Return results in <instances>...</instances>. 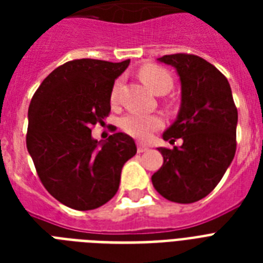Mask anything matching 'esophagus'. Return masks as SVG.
<instances>
[{"mask_svg":"<svg viewBox=\"0 0 263 263\" xmlns=\"http://www.w3.org/2000/svg\"><path fill=\"white\" fill-rule=\"evenodd\" d=\"M148 150V146L144 143H138V153H144Z\"/></svg>","mask_w":263,"mask_h":263,"instance_id":"34e87169","label":"esophagus"}]
</instances>
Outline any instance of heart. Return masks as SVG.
Masks as SVG:
<instances>
[{"label":"heart","mask_w":263,"mask_h":263,"mask_svg":"<svg viewBox=\"0 0 263 263\" xmlns=\"http://www.w3.org/2000/svg\"><path fill=\"white\" fill-rule=\"evenodd\" d=\"M139 78L154 94H166L173 86L172 75L162 67L147 64L139 69ZM121 82L117 80L111 88V101L115 102L119 97V90ZM162 127V120L154 115H140V113H128L121 120V128L129 135L146 139L150 134Z\"/></svg>","instance_id":"b5f03b06"}]
</instances>
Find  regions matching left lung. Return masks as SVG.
<instances>
[{
  "mask_svg": "<svg viewBox=\"0 0 263 263\" xmlns=\"http://www.w3.org/2000/svg\"><path fill=\"white\" fill-rule=\"evenodd\" d=\"M158 61L172 65L181 83L179 113L162 138L183 144L158 148L164 164L152 181L168 200L192 203L216 188L232 162L237 109L227 78L202 57L179 53Z\"/></svg>",
  "mask_w": 263,
  "mask_h": 263,
  "instance_id": "1",
  "label": "left lung"
}]
</instances>
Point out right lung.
I'll return each instance as SVG.
<instances>
[{"mask_svg": "<svg viewBox=\"0 0 263 263\" xmlns=\"http://www.w3.org/2000/svg\"><path fill=\"white\" fill-rule=\"evenodd\" d=\"M129 60L82 59L55 68L28 107L27 150L49 194L68 208L92 210L119 190L121 169L136 154L131 136L116 132L105 142L91 127L110 111L115 80Z\"/></svg>", "mask_w": 263, "mask_h": 263, "instance_id": "obj_1", "label": "right lung"}]
</instances>
